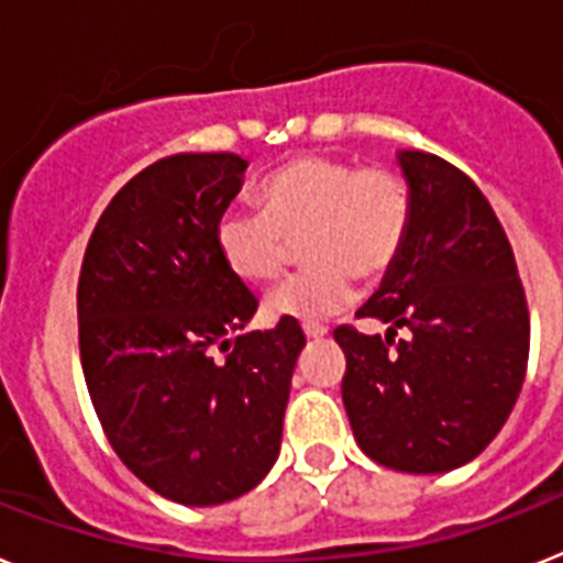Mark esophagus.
I'll return each instance as SVG.
<instances>
[{
    "instance_id": "1",
    "label": "esophagus",
    "mask_w": 563,
    "mask_h": 563,
    "mask_svg": "<svg viewBox=\"0 0 563 563\" xmlns=\"http://www.w3.org/2000/svg\"><path fill=\"white\" fill-rule=\"evenodd\" d=\"M303 332L309 340H323L325 334H329V329H325V325H318V323H309V325H303Z\"/></svg>"
}]
</instances>
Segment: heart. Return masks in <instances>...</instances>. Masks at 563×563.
I'll list each match as a JSON object with an SVG mask.
<instances>
[{
	"mask_svg": "<svg viewBox=\"0 0 563 563\" xmlns=\"http://www.w3.org/2000/svg\"><path fill=\"white\" fill-rule=\"evenodd\" d=\"M260 209L231 206L217 217V252L243 283H268L286 268L291 240L303 238L297 272L268 297L274 318L323 323L354 300V275L380 277L404 252L412 191L391 168L306 154L260 183Z\"/></svg>",
	"mask_w": 563,
	"mask_h": 563,
	"instance_id": "1",
	"label": "heart"
}]
</instances>
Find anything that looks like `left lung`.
<instances>
[{
	"label": "left lung",
	"mask_w": 563,
	"mask_h": 563,
	"mask_svg": "<svg viewBox=\"0 0 563 563\" xmlns=\"http://www.w3.org/2000/svg\"><path fill=\"white\" fill-rule=\"evenodd\" d=\"M412 223L357 318L334 329L343 406L372 461L412 475L470 464L512 412L530 357V314L512 245L478 186L446 159L400 148ZM405 338L398 339L397 332Z\"/></svg>",
	"instance_id": "8db88e82"
}]
</instances>
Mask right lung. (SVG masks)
Returning <instances> with one entry per match:
<instances>
[{"mask_svg":"<svg viewBox=\"0 0 563 563\" xmlns=\"http://www.w3.org/2000/svg\"><path fill=\"white\" fill-rule=\"evenodd\" d=\"M245 168L240 154L148 165L108 202L79 274V354L99 423L136 478L186 507L266 478L306 346L297 320L243 332L257 297L223 263L214 225Z\"/></svg>","mask_w":563,"mask_h":563,"instance_id":"add662e5","label":"right lung"}]
</instances>
